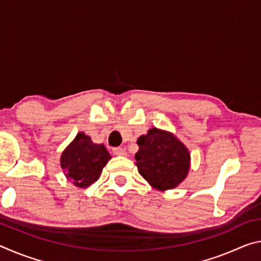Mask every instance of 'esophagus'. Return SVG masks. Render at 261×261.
Listing matches in <instances>:
<instances>
[{"label": "esophagus", "instance_id": "obj_1", "mask_svg": "<svg viewBox=\"0 0 261 261\" xmlns=\"http://www.w3.org/2000/svg\"><path fill=\"white\" fill-rule=\"evenodd\" d=\"M113 153L115 155H121V156H125L126 155V151L122 147H115L113 148Z\"/></svg>", "mask_w": 261, "mask_h": 261}]
</instances>
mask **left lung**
Masks as SVG:
<instances>
[{
	"instance_id": "8db88e82",
	"label": "left lung",
	"mask_w": 261,
	"mask_h": 261,
	"mask_svg": "<svg viewBox=\"0 0 261 261\" xmlns=\"http://www.w3.org/2000/svg\"><path fill=\"white\" fill-rule=\"evenodd\" d=\"M137 144V168L153 188L161 191L174 189L188 176L189 149L173 134L152 127L147 135L139 137Z\"/></svg>"
}]
</instances>
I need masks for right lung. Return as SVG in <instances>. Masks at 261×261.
<instances>
[{
    "mask_svg": "<svg viewBox=\"0 0 261 261\" xmlns=\"http://www.w3.org/2000/svg\"><path fill=\"white\" fill-rule=\"evenodd\" d=\"M110 154L102 144H94L91 137L79 132L61 155V167L67 178L78 188H87L98 180Z\"/></svg>",
    "mask_w": 261,
    "mask_h": 261,
    "instance_id": "1",
    "label": "right lung"
}]
</instances>
